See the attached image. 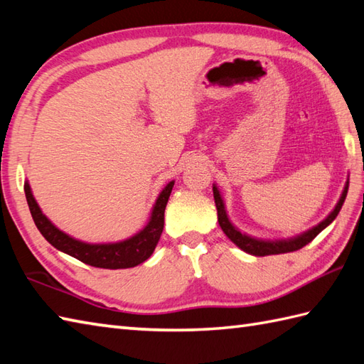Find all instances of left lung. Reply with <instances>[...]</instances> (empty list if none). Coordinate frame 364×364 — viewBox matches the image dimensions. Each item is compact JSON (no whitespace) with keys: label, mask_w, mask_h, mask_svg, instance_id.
Returning a JSON list of instances; mask_svg holds the SVG:
<instances>
[{"label":"left lung","mask_w":364,"mask_h":364,"mask_svg":"<svg viewBox=\"0 0 364 364\" xmlns=\"http://www.w3.org/2000/svg\"><path fill=\"white\" fill-rule=\"evenodd\" d=\"M347 189H349V180L346 181V186L341 197H339L336 206L333 208L326 219L322 222H319L318 225L304 231L301 235H297L294 237H288V239H275V241H270V239H259V237H253L250 235L242 233L241 230H237L233 223H231L227 210H225V202H223L222 194L219 188L213 184V194H214V202H215V208H218V220L219 225L222 228L223 233L228 236V239L233 244H236L239 249L244 250L245 253L253 255V257H267V255H278V253H288V252H294L299 250L301 247H305L306 244H310L313 239L318 236L323 228H327L331 222L336 219V215L339 214L343 208V203L347 196Z\"/></svg>","instance_id":"left-lung-1"}]
</instances>
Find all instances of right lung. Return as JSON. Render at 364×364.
<instances>
[{
    "instance_id": "add662e5",
    "label": "right lung",
    "mask_w": 364,
    "mask_h": 364,
    "mask_svg": "<svg viewBox=\"0 0 364 364\" xmlns=\"http://www.w3.org/2000/svg\"><path fill=\"white\" fill-rule=\"evenodd\" d=\"M173 184L175 181H170L167 186L161 191V194L158 196L156 202H154L151 208L150 219L141 231H137L136 235L128 239H123V241L105 244L84 242L80 241V239H75L70 235L64 233L63 230H59L42 213L28 181H25V194L36 227L54 249L70 255V257L94 267L128 269L141 264L145 259H149L151 257V253L154 252V247H156L159 241L162 228H164V211Z\"/></svg>"
}]
</instances>
